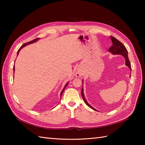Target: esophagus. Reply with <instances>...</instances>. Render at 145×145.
<instances>
[{
	"mask_svg": "<svg viewBox=\"0 0 145 145\" xmlns=\"http://www.w3.org/2000/svg\"><path fill=\"white\" fill-rule=\"evenodd\" d=\"M82 75V73L81 72H80V71H78V72H76V76H77V77H80V76H81Z\"/></svg>",
	"mask_w": 145,
	"mask_h": 145,
	"instance_id": "obj_1",
	"label": "esophagus"
}]
</instances>
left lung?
<instances>
[{
  "instance_id": "obj_1",
  "label": "left lung",
  "mask_w": 145,
  "mask_h": 145,
  "mask_svg": "<svg viewBox=\"0 0 145 145\" xmlns=\"http://www.w3.org/2000/svg\"><path fill=\"white\" fill-rule=\"evenodd\" d=\"M110 38H111V40H112L113 45L110 47L109 52H112L113 54H119V55H123V56L125 58L126 65L130 68V69L131 70V63H130V60H129V58H128V51L127 50V48H126V47H125V45L123 44L121 42H120L118 40H117L116 38L114 37L110 36ZM130 75H131V74H130ZM81 93H82V96L83 98V100H84V101H85L86 105H87L90 108H91V109L96 110L94 108L90 106V105L87 103V100H86V99L85 98V97H84V90H83V88L82 89Z\"/></svg>"
}]
</instances>
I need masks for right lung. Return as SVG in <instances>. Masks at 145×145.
I'll return each mask as SVG.
<instances>
[{
    "label": "right lung",
    "instance_id": "right-lung-1",
    "mask_svg": "<svg viewBox=\"0 0 145 145\" xmlns=\"http://www.w3.org/2000/svg\"><path fill=\"white\" fill-rule=\"evenodd\" d=\"M40 39V38H37V39H34V40H32V41H30V42H27V43H25V44H23L20 47V48L18 49V50L17 51V55H18V52H19V51H20V49L22 48H23L24 47H25V45H29V44H32V43H34V42H35L37 40H39ZM14 70H15V69H14ZM67 85H68V83L67 84L65 85V87L63 88V90L61 91V93H60V96L61 97V95H62V93H63V91H64V90H65V87H67Z\"/></svg>",
    "mask_w": 145,
    "mask_h": 145
}]
</instances>
